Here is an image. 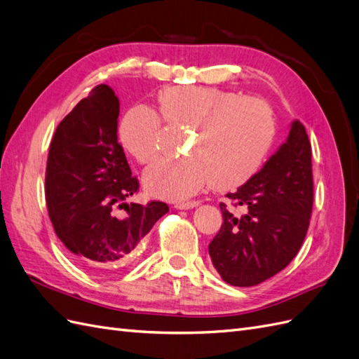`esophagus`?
<instances>
[{"label":"esophagus","instance_id":"34e87169","mask_svg":"<svg viewBox=\"0 0 359 359\" xmlns=\"http://www.w3.org/2000/svg\"><path fill=\"white\" fill-rule=\"evenodd\" d=\"M198 203H200L198 200H191V201H179V203L174 205V208H176V209H192V208H196Z\"/></svg>","mask_w":359,"mask_h":359}]
</instances>
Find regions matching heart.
<instances>
[{
    "mask_svg": "<svg viewBox=\"0 0 359 359\" xmlns=\"http://www.w3.org/2000/svg\"><path fill=\"white\" fill-rule=\"evenodd\" d=\"M158 98L165 121L191 127L192 133L188 156L161 158L145 171L144 185L150 194L183 200L210 182L215 189L229 191L261 168L276 136V118L267 101L214 86H172L161 90ZM161 117L153 107L136 104L119 123V141L140 163H150L161 150Z\"/></svg>",
    "mask_w": 359,
    "mask_h": 359,
    "instance_id": "obj_1",
    "label": "heart"
}]
</instances>
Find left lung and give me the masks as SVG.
<instances>
[{
    "label": "left lung",
    "mask_w": 359,
    "mask_h": 359,
    "mask_svg": "<svg viewBox=\"0 0 359 359\" xmlns=\"http://www.w3.org/2000/svg\"><path fill=\"white\" fill-rule=\"evenodd\" d=\"M227 197L232 208L219 203L223 224L209 244L210 259L224 282L255 287L287 267L308 232L314 182L305 126L294 121L287 142Z\"/></svg>",
    "instance_id": "obj_1"
}]
</instances>
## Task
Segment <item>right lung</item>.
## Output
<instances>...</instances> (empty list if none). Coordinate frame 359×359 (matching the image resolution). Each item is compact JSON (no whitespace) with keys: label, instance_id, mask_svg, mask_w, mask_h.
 Here are the masks:
<instances>
[{"label":"right lung","instance_id":"obj_1","mask_svg":"<svg viewBox=\"0 0 359 359\" xmlns=\"http://www.w3.org/2000/svg\"><path fill=\"white\" fill-rule=\"evenodd\" d=\"M119 101L98 85L62 119L50 145L45 198L59 240L98 274L115 271L170 210L163 201L123 203L140 189L116 127ZM124 208L126 215H118Z\"/></svg>","mask_w":359,"mask_h":359}]
</instances>
